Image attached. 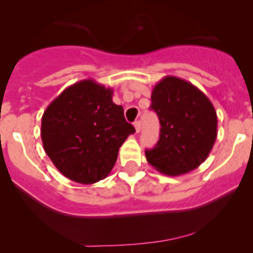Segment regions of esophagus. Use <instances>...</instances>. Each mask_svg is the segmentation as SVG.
I'll return each mask as SVG.
<instances>
[{
  "label": "esophagus",
  "mask_w": 253,
  "mask_h": 253,
  "mask_svg": "<svg viewBox=\"0 0 253 253\" xmlns=\"http://www.w3.org/2000/svg\"><path fill=\"white\" fill-rule=\"evenodd\" d=\"M134 128H135V132H136V133L140 132V128H141L140 121H135V123H134Z\"/></svg>",
  "instance_id": "1"
}]
</instances>
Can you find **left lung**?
Returning a JSON list of instances; mask_svg holds the SVG:
<instances>
[{"instance_id":"left-lung-1","label":"left lung","mask_w":253,"mask_h":253,"mask_svg":"<svg viewBox=\"0 0 253 253\" xmlns=\"http://www.w3.org/2000/svg\"><path fill=\"white\" fill-rule=\"evenodd\" d=\"M151 109L161 123V135L147 162L159 172L184 175L210 156L217 135V117L210 98L182 78L167 76L156 84Z\"/></svg>"}]
</instances>
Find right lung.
Masks as SVG:
<instances>
[{"mask_svg": "<svg viewBox=\"0 0 253 253\" xmlns=\"http://www.w3.org/2000/svg\"><path fill=\"white\" fill-rule=\"evenodd\" d=\"M112 97L113 89L83 80L68 86L43 112V150L71 181L92 184L106 178L121 145L135 132Z\"/></svg>", "mask_w": 253, "mask_h": 253, "instance_id": "right-lung-1", "label": "right lung"}]
</instances>
